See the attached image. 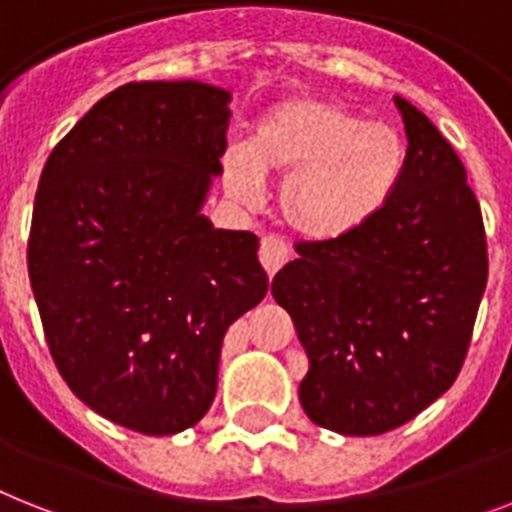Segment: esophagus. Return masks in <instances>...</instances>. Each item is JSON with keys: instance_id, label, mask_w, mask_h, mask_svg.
Returning <instances> with one entry per match:
<instances>
[{"instance_id": "34e87169", "label": "esophagus", "mask_w": 512, "mask_h": 512, "mask_svg": "<svg viewBox=\"0 0 512 512\" xmlns=\"http://www.w3.org/2000/svg\"><path fill=\"white\" fill-rule=\"evenodd\" d=\"M286 260H289V247L281 239H276V236H265L263 242H260V263H263L265 273L273 278L278 270L284 268Z\"/></svg>"}]
</instances>
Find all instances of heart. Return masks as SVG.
I'll return each mask as SVG.
<instances>
[{
	"instance_id": "heart-1",
	"label": "heart",
	"mask_w": 512,
	"mask_h": 512,
	"mask_svg": "<svg viewBox=\"0 0 512 512\" xmlns=\"http://www.w3.org/2000/svg\"><path fill=\"white\" fill-rule=\"evenodd\" d=\"M405 141L381 120L321 97L281 99L257 120L249 147L223 152V184L242 205L263 199V173L286 176L278 210L294 234L328 242L363 228L389 202Z\"/></svg>"
}]
</instances>
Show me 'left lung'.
<instances>
[{"mask_svg": "<svg viewBox=\"0 0 512 512\" xmlns=\"http://www.w3.org/2000/svg\"><path fill=\"white\" fill-rule=\"evenodd\" d=\"M394 105L407 157L389 202L342 239L299 244L270 286L310 360L299 402L344 436L397 429L450 389L489 273L463 162L421 110Z\"/></svg>", "mask_w": 512, "mask_h": 512, "instance_id": "1", "label": "left lung"}]
</instances>
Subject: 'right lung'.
Here are the masks:
<instances>
[{
  "mask_svg": "<svg viewBox=\"0 0 512 512\" xmlns=\"http://www.w3.org/2000/svg\"><path fill=\"white\" fill-rule=\"evenodd\" d=\"M228 102L202 81L110 91L52 149L33 202L28 276L54 365L139 434L202 421L228 326L268 294L260 239L202 215Z\"/></svg>",
  "mask_w": 512,
  "mask_h": 512,
  "instance_id": "add662e5",
  "label": "right lung"
}]
</instances>
